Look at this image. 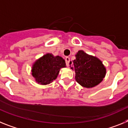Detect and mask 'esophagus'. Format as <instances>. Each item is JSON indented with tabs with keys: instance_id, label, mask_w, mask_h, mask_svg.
<instances>
[{
	"instance_id": "esophagus-1",
	"label": "esophagus",
	"mask_w": 128,
	"mask_h": 128,
	"mask_svg": "<svg viewBox=\"0 0 128 128\" xmlns=\"http://www.w3.org/2000/svg\"><path fill=\"white\" fill-rule=\"evenodd\" d=\"M65 61H66V66H69V65H70V58L69 57H66L65 58Z\"/></svg>"
}]
</instances>
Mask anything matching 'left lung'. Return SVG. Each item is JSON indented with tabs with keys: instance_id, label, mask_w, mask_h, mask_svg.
Listing matches in <instances>:
<instances>
[{
	"instance_id": "8db88e82",
	"label": "left lung",
	"mask_w": 128,
	"mask_h": 128,
	"mask_svg": "<svg viewBox=\"0 0 128 128\" xmlns=\"http://www.w3.org/2000/svg\"><path fill=\"white\" fill-rule=\"evenodd\" d=\"M71 69L75 70V80L80 85L86 88L95 87L102 81L106 73V69L102 62L96 56L79 50L75 55Z\"/></svg>"
}]
</instances>
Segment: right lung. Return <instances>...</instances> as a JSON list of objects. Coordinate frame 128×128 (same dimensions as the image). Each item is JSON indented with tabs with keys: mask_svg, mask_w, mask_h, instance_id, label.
I'll return each mask as SVG.
<instances>
[{
	"mask_svg": "<svg viewBox=\"0 0 128 128\" xmlns=\"http://www.w3.org/2000/svg\"><path fill=\"white\" fill-rule=\"evenodd\" d=\"M66 67L65 60L61 56L47 53L33 63L32 74L38 84L47 85L56 79L61 68Z\"/></svg>",
	"mask_w": 128,
	"mask_h": 128,
	"instance_id": "add662e5",
	"label": "right lung"
}]
</instances>
